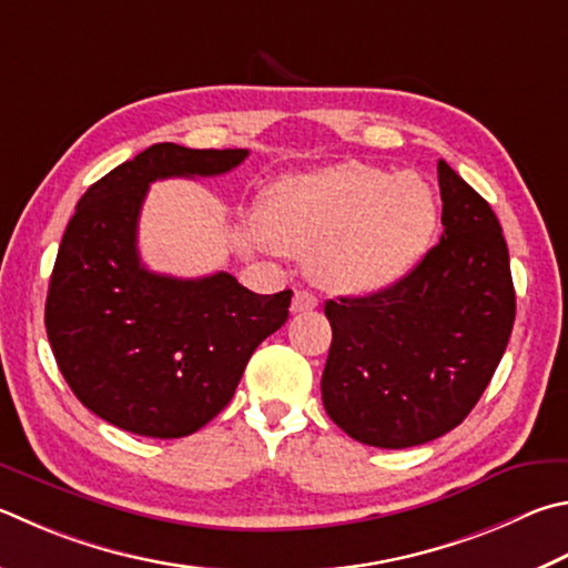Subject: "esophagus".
I'll return each mask as SVG.
<instances>
[{
	"label": "esophagus",
	"mask_w": 568,
	"mask_h": 568,
	"mask_svg": "<svg viewBox=\"0 0 568 568\" xmlns=\"http://www.w3.org/2000/svg\"><path fill=\"white\" fill-rule=\"evenodd\" d=\"M317 305H320V301H317V297H315L311 291H295L291 311H293V313H307V311H315Z\"/></svg>",
	"instance_id": "obj_1"
}]
</instances>
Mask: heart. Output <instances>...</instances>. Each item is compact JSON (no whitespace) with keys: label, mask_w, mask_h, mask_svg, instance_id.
Listing matches in <instances>:
<instances>
[{"label":"heart","mask_w":568,"mask_h":568,"mask_svg":"<svg viewBox=\"0 0 568 568\" xmlns=\"http://www.w3.org/2000/svg\"><path fill=\"white\" fill-rule=\"evenodd\" d=\"M261 223L277 248L307 257L317 283L377 293L402 281L435 233V195L419 176L343 161L273 183Z\"/></svg>","instance_id":"b5f03b06"}]
</instances>
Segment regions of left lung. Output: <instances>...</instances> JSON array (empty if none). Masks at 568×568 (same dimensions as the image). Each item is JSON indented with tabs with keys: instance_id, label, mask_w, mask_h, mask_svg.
Masks as SVG:
<instances>
[{
	"instance_id": "obj_1",
	"label": "left lung",
	"mask_w": 568,
	"mask_h": 568,
	"mask_svg": "<svg viewBox=\"0 0 568 568\" xmlns=\"http://www.w3.org/2000/svg\"><path fill=\"white\" fill-rule=\"evenodd\" d=\"M439 243L385 291L325 303L329 419L369 447L405 449L462 425L507 349L517 297L489 203L437 163Z\"/></svg>"
}]
</instances>
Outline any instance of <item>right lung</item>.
Masks as SVG:
<instances>
[{"label": "right lung", "mask_w": 568, "mask_h": 568, "mask_svg": "<svg viewBox=\"0 0 568 568\" xmlns=\"http://www.w3.org/2000/svg\"><path fill=\"white\" fill-rule=\"evenodd\" d=\"M248 149L153 143L81 195L47 295L57 365L84 407L141 437L176 439L219 415L255 347L287 320L293 291L257 295L231 273H151L136 248L149 185L221 176Z\"/></svg>", "instance_id": "add662e5"}]
</instances>
